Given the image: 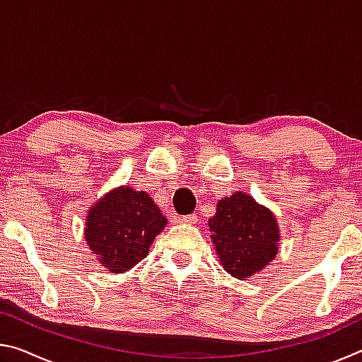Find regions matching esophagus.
<instances>
[{
	"mask_svg": "<svg viewBox=\"0 0 362 362\" xmlns=\"http://www.w3.org/2000/svg\"><path fill=\"white\" fill-rule=\"evenodd\" d=\"M177 222H179V223H187V225H193V223L198 222V217H196L194 214H189V216L179 217V218H177Z\"/></svg>",
	"mask_w": 362,
	"mask_h": 362,
	"instance_id": "1",
	"label": "esophagus"
}]
</instances>
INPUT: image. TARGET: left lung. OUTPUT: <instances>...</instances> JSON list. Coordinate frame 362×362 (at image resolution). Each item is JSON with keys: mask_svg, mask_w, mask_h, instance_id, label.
<instances>
[{"mask_svg": "<svg viewBox=\"0 0 362 362\" xmlns=\"http://www.w3.org/2000/svg\"><path fill=\"white\" fill-rule=\"evenodd\" d=\"M209 228L218 259L238 279L260 272L278 252L279 233L274 216L246 193L238 192L220 199Z\"/></svg>", "mask_w": 362, "mask_h": 362, "instance_id": "left-lung-1", "label": "left lung"}]
</instances>
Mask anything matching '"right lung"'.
<instances>
[{
	"label": "right lung",
	"mask_w": 362,
	"mask_h": 362,
	"mask_svg": "<svg viewBox=\"0 0 362 362\" xmlns=\"http://www.w3.org/2000/svg\"><path fill=\"white\" fill-rule=\"evenodd\" d=\"M164 225L166 218L148 194L122 187L90 209L86 241L103 267L121 273L148 255L150 244Z\"/></svg>",
	"instance_id": "add662e5"
}]
</instances>
